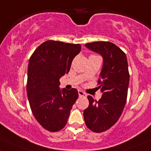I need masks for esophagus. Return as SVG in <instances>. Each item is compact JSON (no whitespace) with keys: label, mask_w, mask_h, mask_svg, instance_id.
Listing matches in <instances>:
<instances>
[{"label":"esophagus","mask_w":151,"mask_h":151,"mask_svg":"<svg viewBox=\"0 0 151 151\" xmlns=\"http://www.w3.org/2000/svg\"><path fill=\"white\" fill-rule=\"evenodd\" d=\"M78 94H79V97H87V94L84 93V92H82V91L81 90H79L78 91Z\"/></svg>","instance_id":"34e87169"}]
</instances>
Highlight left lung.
Segmentation results:
<instances>
[{
    "instance_id": "left-lung-1",
    "label": "left lung",
    "mask_w": 151,
    "mask_h": 151,
    "mask_svg": "<svg viewBox=\"0 0 151 151\" xmlns=\"http://www.w3.org/2000/svg\"><path fill=\"white\" fill-rule=\"evenodd\" d=\"M85 46L103 59L98 80L102 97L94 101L88 96L89 107L84 110L87 127L93 132H101L115 125L126 103L130 80L127 57L118 46L108 41L88 43Z\"/></svg>"
}]
</instances>
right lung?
<instances>
[{
    "label": "right lung",
    "mask_w": 151,
    "mask_h": 151,
    "mask_svg": "<svg viewBox=\"0 0 151 151\" xmlns=\"http://www.w3.org/2000/svg\"><path fill=\"white\" fill-rule=\"evenodd\" d=\"M80 44L46 41L34 51L28 66L27 95L31 111L39 124L57 132L67 124L78 91L59 87V79L70 69L80 52Z\"/></svg>",
    "instance_id": "1"
}]
</instances>
